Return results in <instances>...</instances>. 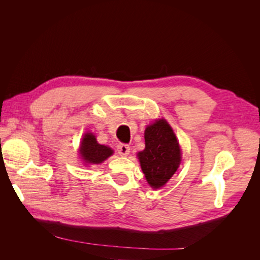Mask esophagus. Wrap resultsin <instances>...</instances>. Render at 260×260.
Returning <instances> with one entry per match:
<instances>
[{
	"instance_id": "obj_1",
	"label": "esophagus",
	"mask_w": 260,
	"mask_h": 260,
	"mask_svg": "<svg viewBox=\"0 0 260 260\" xmlns=\"http://www.w3.org/2000/svg\"><path fill=\"white\" fill-rule=\"evenodd\" d=\"M117 152H118V154L121 155V156H127L130 153V146L127 145V144H122V143L118 144Z\"/></svg>"
}]
</instances>
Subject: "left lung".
<instances>
[{
  "instance_id": "8db88e82",
  "label": "left lung",
  "mask_w": 260,
  "mask_h": 260,
  "mask_svg": "<svg viewBox=\"0 0 260 260\" xmlns=\"http://www.w3.org/2000/svg\"><path fill=\"white\" fill-rule=\"evenodd\" d=\"M145 148L138 158L147 183L153 188L166 184L181 162V148L174 130L161 118L148 124L145 132Z\"/></svg>"
}]
</instances>
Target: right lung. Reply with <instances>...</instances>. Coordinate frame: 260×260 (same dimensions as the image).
<instances>
[{"instance_id":"1","label":"right lung","mask_w":260,"mask_h":260,"mask_svg":"<svg viewBox=\"0 0 260 260\" xmlns=\"http://www.w3.org/2000/svg\"><path fill=\"white\" fill-rule=\"evenodd\" d=\"M114 153L111 147L99 144L95 136L91 132L85 133L79 147V154L85 165H98L106 160Z\"/></svg>"}]
</instances>
